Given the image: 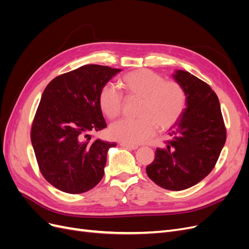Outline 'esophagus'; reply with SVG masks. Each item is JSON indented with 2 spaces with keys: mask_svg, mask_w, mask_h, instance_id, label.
<instances>
[{
  "mask_svg": "<svg viewBox=\"0 0 249 249\" xmlns=\"http://www.w3.org/2000/svg\"><path fill=\"white\" fill-rule=\"evenodd\" d=\"M120 145H122L123 147H125L127 149H137L138 148V145H134V144H127V143H124V142H120Z\"/></svg>",
  "mask_w": 249,
  "mask_h": 249,
  "instance_id": "1",
  "label": "esophagus"
}]
</instances>
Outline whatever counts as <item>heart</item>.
Segmentation results:
<instances>
[{
    "label": "heart",
    "mask_w": 249,
    "mask_h": 249,
    "mask_svg": "<svg viewBox=\"0 0 249 249\" xmlns=\"http://www.w3.org/2000/svg\"><path fill=\"white\" fill-rule=\"evenodd\" d=\"M119 84L126 96L137 97L139 104L136 119H122L112 124L113 139L127 144H139L153 137L157 129L167 130L175 125L187 106L183 86L175 81H165L161 74L146 69L125 73ZM99 105L108 118L119 116L124 96L111 84H105L99 93Z\"/></svg>",
    "instance_id": "1"
}]
</instances>
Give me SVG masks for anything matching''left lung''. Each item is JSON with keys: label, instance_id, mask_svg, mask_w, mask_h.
Listing matches in <instances>:
<instances>
[{"label": "left lung", "instance_id": "left-lung-1", "mask_svg": "<svg viewBox=\"0 0 249 249\" xmlns=\"http://www.w3.org/2000/svg\"><path fill=\"white\" fill-rule=\"evenodd\" d=\"M183 86L187 106L146 167L148 178L172 191L188 189L212 171L227 140L219 100L207 83L185 71L172 74Z\"/></svg>", "mask_w": 249, "mask_h": 249}]
</instances>
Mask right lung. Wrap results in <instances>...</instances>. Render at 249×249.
Masks as SVG:
<instances>
[{"mask_svg": "<svg viewBox=\"0 0 249 249\" xmlns=\"http://www.w3.org/2000/svg\"><path fill=\"white\" fill-rule=\"evenodd\" d=\"M120 71L83 65L52 80L44 89L31 129L41 175L57 189L79 194L101 182L107 153L115 142L92 140L107 126L99 105L102 87Z\"/></svg>", "mask_w": 249, "mask_h": 249, "instance_id": "1", "label": "right lung"}]
</instances>
